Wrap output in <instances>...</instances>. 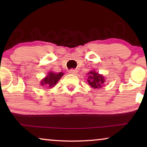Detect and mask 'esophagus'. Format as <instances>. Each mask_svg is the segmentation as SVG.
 Masks as SVG:
<instances>
[{
    "label": "esophagus",
    "instance_id": "esophagus-1",
    "mask_svg": "<svg viewBox=\"0 0 147 147\" xmlns=\"http://www.w3.org/2000/svg\"><path fill=\"white\" fill-rule=\"evenodd\" d=\"M78 71L76 69H69V73L70 74H74V75H76V74H78Z\"/></svg>",
    "mask_w": 147,
    "mask_h": 147
}]
</instances>
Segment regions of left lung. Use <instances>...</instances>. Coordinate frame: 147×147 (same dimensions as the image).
<instances>
[{
    "mask_svg": "<svg viewBox=\"0 0 147 147\" xmlns=\"http://www.w3.org/2000/svg\"><path fill=\"white\" fill-rule=\"evenodd\" d=\"M88 82L89 85L93 88H100L102 84L105 82V79L102 75L96 73L95 71H90L88 74Z\"/></svg>",
    "mask_w": 147,
    "mask_h": 147,
    "instance_id": "1",
    "label": "left lung"
}]
</instances>
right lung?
<instances>
[{
  "label": "right lung",
  "mask_w": 147,
  "mask_h": 147,
  "mask_svg": "<svg viewBox=\"0 0 147 147\" xmlns=\"http://www.w3.org/2000/svg\"><path fill=\"white\" fill-rule=\"evenodd\" d=\"M63 72H59L58 74L49 72L48 73V75L41 80V86H45L47 88H50L54 87L60 80V78L63 76Z\"/></svg>",
  "instance_id": "add662e5"
}]
</instances>
